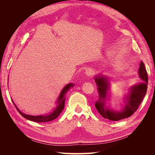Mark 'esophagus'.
Here are the masks:
<instances>
[{
  "mask_svg": "<svg viewBox=\"0 0 155 155\" xmlns=\"http://www.w3.org/2000/svg\"><path fill=\"white\" fill-rule=\"evenodd\" d=\"M85 74L88 76H92L94 72V70H92L91 68H87L85 70Z\"/></svg>",
  "mask_w": 155,
  "mask_h": 155,
  "instance_id": "34e87169",
  "label": "esophagus"
}]
</instances>
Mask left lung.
I'll use <instances>...</instances> for the list:
<instances>
[{
    "mask_svg": "<svg viewBox=\"0 0 155 155\" xmlns=\"http://www.w3.org/2000/svg\"><path fill=\"white\" fill-rule=\"evenodd\" d=\"M140 78L143 81V83L130 87V92L126 96V104L123 109L121 110H114L110 108L106 107L105 100L107 97L109 84L108 78L100 75L95 77V82L97 86L99 93V100L95 104V107L99 113L105 119L111 121H118L129 118L138 109L140 105L143 101L147 89L148 77L145 65L142 61L140 62L138 70Z\"/></svg>",
    "mask_w": 155,
    "mask_h": 155,
    "instance_id": "1",
    "label": "left lung"
}]
</instances>
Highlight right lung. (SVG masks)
Returning <instances> with one entry per match:
<instances>
[{"label":"right lung","instance_id":"add662e5","mask_svg":"<svg viewBox=\"0 0 155 155\" xmlns=\"http://www.w3.org/2000/svg\"><path fill=\"white\" fill-rule=\"evenodd\" d=\"M74 87V84L72 83H69L68 85L65 86L63 90L61 92L59 96L58 99L57 101V104L58 106L55 108V109L54 110L53 112H51V113L48 114L47 115H41V116H31V115H28V114H26L23 112H21L18 109V108L17 106L14 104V102L13 101L14 105L16 107L17 110L18 112L21 114L22 116L24 117L26 119L33 121H35V122H47V121H50L55 120V118H57L58 116L61 114V112L63 111L64 107V101H65V94H66L68 91L69 89Z\"/></svg>","mask_w":155,"mask_h":155}]
</instances>
